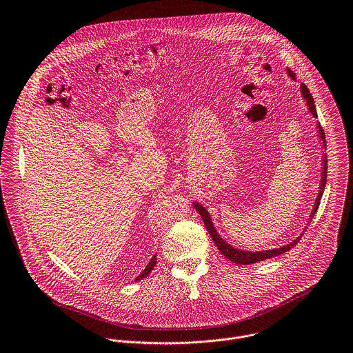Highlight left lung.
Listing matches in <instances>:
<instances>
[{"mask_svg":"<svg viewBox=\"0 0 353 353\" xmlns=\"http://www.w3.org/2000/svg\"><path fill=\"white\" fill-rule=\"evenodd\" d=\"M288 72L289 75L296 79V74L293 71H290L288 68ZM301 88V94L304 96L307 104H308V108L311 111V114L316 118L318 114H316V108H315V103H314V97L310 92V89L305 86V83H301L300 85ZM318 129H319V136H321V140L323 141V147H326V139H325V132L321 126V123H318ZM322 166H323V170H322V179H321V190H319V195L316 198V202H315V206H314V210L311 213L310 217H314V214L316 213L318 208H319V203H321V199H322V195H323V191H325V187H326V179H327V155L323 157V161H322ZM194 208L196 209V212L201 214L205 225H206V230L209 232V235L212 236L213 242L216 243L217 249L220 250V253L227 257L230 261L235 263V264H239V265H249V264H256V263H260V261H264V260H268L271 257H275V256H279L282 253H286L289 252L293 246L297 245V242L300 241L301 236H299L296 241H293L292 243L283 246V248H278V249H271V250H263V252H246V250H241V249H235L232 248L231 245H228L216 231L212 220H210V216H209V212L198 202H194ZM311 221V219H310ZM308 221V223H310Z\"/></svg>","mask_w":353,"mask_h":353,"instance_id":"1","label":"left lung"}]
</instances>
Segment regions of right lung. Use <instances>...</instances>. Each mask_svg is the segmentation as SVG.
Masks as SVG:
<instances>
[{
    "label": "right lung",
    "mask_w": 353,
    "mask_h": 353,
    "mask_svg": "<svg viewBox=\"0 0 353 353\" xmlns=\"http://www.w3.org/2000/svg\"><path fill=\"white\" fill-rule=\"evenodd\" d=\"M155 264H157V254H155V256H154V257L150 260L148 265H147V267H145V270H144V271H143V272H141V274H140V275L136 278V281H141L143 278H145V276H147V275H148V274H150V272L154 270Z\"/></svg>",
    "instance_id": "1"
}]
</instances>
